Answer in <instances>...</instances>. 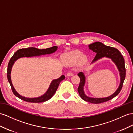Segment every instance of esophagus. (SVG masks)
Listing matches in <instances>:
<instances>
[{
	"label": "esophagus",
	"instance_id": "obj_1",
	"mask_svg": "<svg viewBox=\"0 0 133 133\" xmlns=\"http://www.w3.org/2000/svg\"><path fill=\"white\" fill-rule=\"evenodd\" d=\"M73 75H74V74H73L72 72H69V73L67 74V76H72Z\"/></svg>",
	"mask_w": 133,
	"mask_h": 133
}]
</instances>
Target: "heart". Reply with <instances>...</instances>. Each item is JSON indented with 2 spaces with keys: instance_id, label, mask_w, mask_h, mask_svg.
<instances>
[{
  "instance_id": "obj_1",
  "label": "heart",
  "mask_w": 133,
  "mask_h": 133,
  "mask_svg": "<svg viewBox=\"0 0 133 133\" xmlns=\"http://www.w3.org/2000/svg\"><path fill=\"white\" fill-rule=\"evenodd\" d=\"M79 59L80 62L84 63L87 61L86 57L82 55L80 52L78 50H74L66 54L63 57V61L67 64H73Z\"/></svg>"
}]
</instances>
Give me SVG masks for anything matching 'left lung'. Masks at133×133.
Returning a JSON list of instances; mask_svg holds the SVG:
<instances>
[{
	"label": "left lung",
	"instance_id": "8db88e82",
	"mask_svg": "<svg viewBox=\"0 0 133 133\" xmlns=\"http://www.w3.org/2000/svg\"><path fill=\"white\" fill-rule=\"evenodd\" d=\"M89 48L93 50L94 52L97 53L96 57H94V59L91 62V63L95 62L102 58L105 57L112 59V61L116 64L119 72H120V84L119 85V87L116 91L110 96L101 98H91L87 96L85 94L84 91V86L85 83V76L84 75V74L82 72H80L77 74L80 79L79 86L77 89V91L79 93L80 97L85 101L90 102L91 103L98 104L112 99V98L117 96L119 93L120 92L126 75L125 61L123 56H122L121 53L119 52L118 50L114 47L105 45L101 42H97L90 44L89 45Z\"/></svg>",
	"mask_w": 133,
	"mask_h": 133
}]
</instances>
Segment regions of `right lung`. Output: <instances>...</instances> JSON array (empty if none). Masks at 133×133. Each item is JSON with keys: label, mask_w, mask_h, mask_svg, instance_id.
I'll return each mask as SVG.
<instances>
[{"label": "right lung", "mask_w": 133, "mask_h": 133, "mask_svg": "<svg viewBox=\"0 0 133 133\" xmlns=\"http://www.w3.org/2000/svg\"><path fill=\"white\" fill-rule=\"evenodd\" d=\"M57 48L58 47L57 46H54L51 48H46L44 49H39L36 48L30 47L28 48L20 49L15 53L11 59L9 60V62L8 64L7 79L10 84V85L11 87V89L13 93L16 97H17L19 99L26 102H31V103H41V102H44L50 99L53 96V95L56 93L57 88L59 86V84L61 83V81L65 79V76L64 75H62L58 79L53 80L52 81V83H51L46 92L43 94V96L37 98H29L21 96V95H19L16 91L15 88L13 87V84L12 83L11 73L13 64L15 62V61L17 60L18 58H20L21 57H31L34 56L44 55V54H52L55 52L57 50Z\"/></svg>", "instance_id": "right-lung-1"}]
</instances>
